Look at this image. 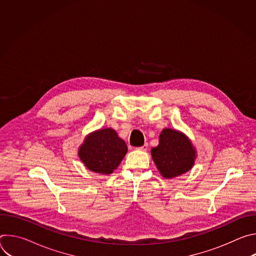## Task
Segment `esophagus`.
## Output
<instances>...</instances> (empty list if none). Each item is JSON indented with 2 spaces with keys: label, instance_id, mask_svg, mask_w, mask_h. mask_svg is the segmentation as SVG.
<instances>
[{
  "label": "esophagus",
  "instance_id": "esophagus-1",
  "mask_svg": "<svg viewBox=\"0 0 256 256\" xmlns=\"http://www.w3.org/2000/svg\"><path fill=\"white\" fill-rule=\"evenodd\" d=\"M148 149V144H144V146H142V147H138V148H136V150H138V151H147Z\"/></svg>",
  "mask_w": 256,
  "mask_h": 256
}]
</instances>
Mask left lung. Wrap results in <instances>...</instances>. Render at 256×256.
<instances>
[{
  "label": "left lung",
  "instance_id": "1",
  "mask_svg": "<svg viewBox=\"0 0 256 256\" xmlns=\"http://www.w3.org/2000/svg\"><path fill=\"white\" fill-rule=\"evenodd\" d=\"M151 155L160 174L166 179H171L194 167L196 149L186 134L165 128L160 134L158 146L151 150Z\"/></svg>",
  "mask_w": 256,
  "mask_h": 256
}]
</instances>
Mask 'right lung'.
Segmentation results:
<instances>
[{
	"instance_id": "obj_1",
	"label": "right lung",
	"mask_w": 256,
	"mask_h": 256,
	"mask_svg": "<svg viewBox=\"0 0 256 256\" xmlns=\"http://www.w3.org/2000/svg\"><path fill=\"white\" fill-rule=\"evenodd\" d=\"M128 147L126 142L112 128H100L86 136L79 147L78 156L92 172L109 175L120 164Z\"/></svg>"
}]
</instances>
